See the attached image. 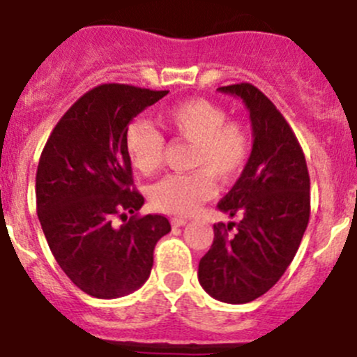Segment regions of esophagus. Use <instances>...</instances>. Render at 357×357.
<instances>
[{"label":"esophagus","instance_id":"esophagus-1","mask_svg":"<svg viewBox=\"0 0 357 357\" xmlns=\"http://www.w3.org/2000/svg\"><path fill=\"white\" fill-rule=\"evenodd\" d=\"M172 225H174V227H183V225H187V220L185 218H174V220H172Z\"/></svg>","mask_w":357,"mask_h":357}]
</instances>
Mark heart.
I'll return each mask as SVG.
<instances>
[{
    "mask_svg": "<svg viewBox=\"0 0 357 357\" xmlns=\"http://www.w3.org/2000/svg\"><path fill=\"white\" fill-rule=\"evenodd\" d=\"M227 119L225 109L208 99H189L158 113V122L175 141L192 144L189 168L194 170L154 183L151 201L158 209L190 215L213 197V178L230 183L242 174L251 156V132ZM125 151L139 174L151 175L163 161L165 139L149 123L134 122L125 132Z\"/></svg>",
    "mask_w": 357,
    "mask_h": 357,
    "instance_id": "b5f03b06",
    "label": "heart"
}]
</instances>
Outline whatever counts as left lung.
<instances>
[{"label": "left lung", "mask_w": 357, "mask_h": 357, "mask_svg": "<svg viewBox=\"0 0 357 357\" xmlns=\"http://www.w3.org/2000/svg\"><path fill=\"white\" fill-rule=\"evenodd\" d=\"M249 112L252 149L220 211L241 222L213 227L211 249L201 258L199 284L215 299L244 304L268 292L285 273L310 222L306 158L287 120L252 84L218 87Z\"/></svg>", "instance_id": "8db88e82"}]
</instances>
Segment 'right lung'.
Wrapping results in <instances>:
<instances>
[{"instance_id":"obj_1","label":"right lung","mask_w":357,"mask_h":357,"mask_svg":"<svg viewBox=\"0 0 357 357\" xmlns=\"http://www.w3.org/2000/svg\"><path fill=\"white\" fill-rule=\"evenodd\" d=\"M168 91L102 84L61 116L36 174L44 237L65 275L89 296L115 299L144 285L156 242L172 230L161 215L131 217L144 197L132 189L128 123ZM115 215L124 223L116 227Z\"/></svg>"}]
</instances>
